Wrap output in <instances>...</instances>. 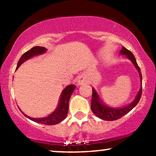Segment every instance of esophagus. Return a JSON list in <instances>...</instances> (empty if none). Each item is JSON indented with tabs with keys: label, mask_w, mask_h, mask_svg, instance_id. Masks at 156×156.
<instances>
[{
	"label": "esophagus",
	"mask_w": 156,
	"mask_h": 156,
	"mask_svg": "<svg viewBox=\"0 0 156 156\" xmlns=\"http://www.w3.org/2000/svg\"><path fill=\"white\" fill-rule=\"evenodd\" d=\"M86 82V79L84 78V77L83 76H78V80H77V83H78V85H82Z\"/></svg>",
	"instance_id": "1"
}]
</instances>
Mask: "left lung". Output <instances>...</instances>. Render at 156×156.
<instances>
[{
	"mask_svg": "<svg viewBox=\"0 0 156 156\" xmlns=\"http://www.w3.org/2000/svg\"><path fill=\"white\" fill-rule=\"evenodd\" d=\"M120 54L126 55L127 58H129L131 61L132 63L135 66L136 69H137V71L139 73V77H140L141 83L142 82V76H141L140 68L138 66L135 56H134L133 53L130 51H128V49H126L125 47H122L120 51ZM141 92H142V87H141L139 92L137 93L136 97L134 101L131 103L126 105V106L121 107V108H112V107H109L108 105L103 104L101 98H99L98 93L94 90V89H92L91 109H92V112L95 114L97 117L101 118L102 119H104V120L107 121L117 120V119L123 117L125 114L129 112L130 111H131L137 105V103H139V100L141 98Z\"/></svg>",
	"mask_w": 156,
	"mask_h": 156,
	"instance_id": "1",
	"label": "left lung"
}]
</instances>
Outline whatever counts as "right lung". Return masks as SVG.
<instances>
[{
  "mask_svg": "<svg viewBox=\"0 0 156 156\" xmlns=\"http://www.w3.org/2000/svg\"><path fill=\"white\" fill-rule=\"evenodd\" d=\"M46 51H47V49H46L45 48L39 47V46H35V47L31 48V50L26 52V53L21 56V58H20L17 65V69H18L20 66L23 62H26V60L29 59L31 57L34 56V55L42 54V53H45ZM76 88V86L71 84V85L67 86V87L62 91V94H61L60 96L59 103H58V107H57L54 112L51 113V114H49L48 117L43 118H33L30 117L29 116H27L26 114H25L23 112L22 113L27 118H28V119H30L32 121L36 122L41 123V124L47 125H53L58 124V123L61 122L65 119L66 117H67L68 109H69V98H70L73 92H74ZM21 112H22V111H21Z\"/></svg>",
  "mask_w": 156,
  "mask_h": 156,
  "instance_id": "1",
  "label": "right lung"
}]
</instances>
